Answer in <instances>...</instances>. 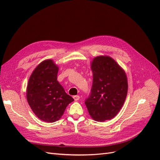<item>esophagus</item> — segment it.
Instances as JSON below:
<instances>
[{"label":"esophagus","instance_id":"1","mask_svg":"<svg viewBox=\"0 0 160 160\" xmlns=\"http://www.w3.org/2000/svg\"><path fill=\"white\" fill-rule=\"evenodd\" d=\"M73 99H75V101H78L80 99V97L79 95H75L73 96Z\"/></svg>","mask_w":160,"mask_h":160}]
</instances>
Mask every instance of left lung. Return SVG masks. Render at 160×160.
<instances>
[{
  "label": "left lung",
  "instance_id": "1",
  "mask_svg": "<svg viewBox=\"0 0 160 160\" xmlns=\"http://www.w3.org/2000/svg\"><path fill=\"white\" fill-rule=\"evenodd\" d=\"M93 85L85 103L91 117L98 122L114 118L122 109L128 93L124 71L112 58L95 57L91 63Z\"/></svg>",
  "mask_w": 160,
  "mask_h": 160
}]
</instances>
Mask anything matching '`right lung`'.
Wrapping results in <instances>:
<instances>
[{"mask_svg":"<svg viewBox=\"0 0 160 160\" xmlns=\"http://www.w3.org/2000/svg\"><path fill=\"white\" fill-rule=\"evenodd\" d=\"M59 68L52 60L42 61L28 81L27 98L32 111L40 119L52 123L59 120L74 99L57 81Z\"/></svg>","mask_w":160,"mask_h":160,"instance_id":"add662e5","label":"right lung"}]
</instances>
